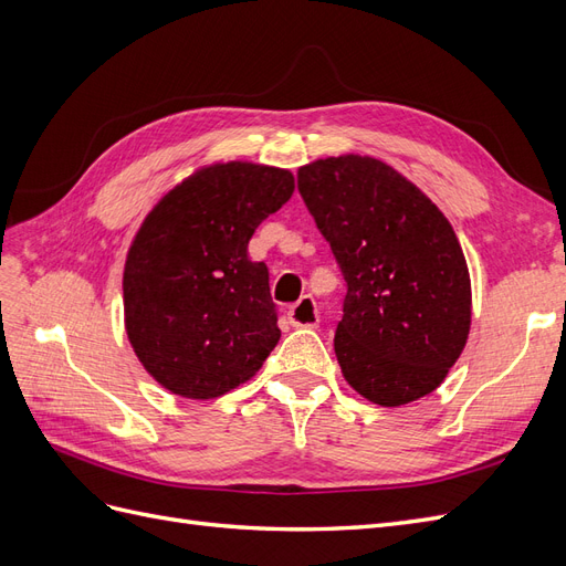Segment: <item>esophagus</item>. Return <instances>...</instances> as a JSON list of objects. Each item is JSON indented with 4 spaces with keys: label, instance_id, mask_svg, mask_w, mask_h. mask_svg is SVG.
<instances>
[{
    "label": "esophagus",
    "instance_id": "esophagus-1",
    "mask_svg": "<svg viewBox=\"0 0 566 566\" xmlns=\"http://www.w3.org/2000/svg\"><path fill=\"white\" fill-rule=\"evenodd\" d=\"M287 321L295 325V328H316L318 325V306L312 295L300 297L293 306L287 310Z\"/></svg>",
    "mask_w": 566,
    "mask_h": 566
}]
</instances>
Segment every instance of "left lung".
Here are the masks:
<instances>
[{"label":"left lung","mask_w":566,"mask_h":566,"mask_svg":"<svg viewBox=\"0 0 566 566\" xmlns=\"http://www.w3.org/2000/svg\"><path fill=\"white\" fill-rule=\"evenodd\" d=\"M297 188L347 281L335 333L345 380L385 408L427 397L465 349L472 323L470 271L451 221L370 156L302 165Z\"/></svg>","instance_id":"1"}]
</instances>
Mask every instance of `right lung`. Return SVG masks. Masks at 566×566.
Masks as SVG:
<instances>
[{
  "mask_svg": "<svg viewBox=\"0 0 566 566\" xmlns=\"http://www.w3.org/2000/svg\"><path fill=\"white\" fill-rule=\"evenodd\" d=\"M293 191L290 169L214 163L146 214L123 273L125 331L167 391L217 399L254 378L276 347L269 269L250 260L248 243Z\"/></svg>",
  "mask_w": 566,
  "mask_h": 566,
  "instance_id": "1",
  "label": "right lung"
}]
</instances>
